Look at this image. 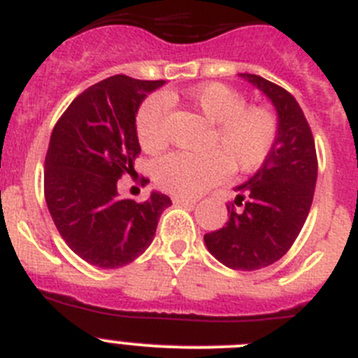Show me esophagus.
Returning a JSON list of instances; mask_svg holds the SVG:
<instances>
[{"label": "esophagus", "mask_w": 358, "mask_h": 358, "mask_svg": "<svg viewBox=\"0 0 358 358\" xmlns=\"http://www.w3.org/2000/svg\"><path fill=\"white\" fill-rule=\"evenodd\" d=\"M173 204H181V206H195V199L173 197Z\"/></svg>", "instance_id": "34e87169"}]
</instances>
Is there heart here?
Instances as JSON below:
<instances>
[{"label":"heart","instance_id":"obj_1","mask_svg":"<svg viewBox=\"0 0 358 358\" xmlns=\"http://www.w3.org/2000/svg\"><path fill=\"white\" fill-rule=\"evenodd\" d=\"M173 94L147 98L136 113L134 129L145 152L166 145V102ZM185 100L210 123L206 154L172 152L154 164V181L161 189L195 197L220 181L226 172H252L265 163L278 136V118L264 106H248L238 91L224 84H202L186 91Z\"/></svg>","mask_w":358,"mask_h":358}]
</instances>
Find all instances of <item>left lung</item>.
<instances>
[{
    "instance_id": "left-lung-1",
    "label": "left lung",
    "mask_w": 358,
    "mask_h": 358,
    "mask_svg": "<svg viewBox=\"0 0 358 358\" xmlns=\"http://www.w3.org/2000/svg\"><path fill=\"white\" fill-rule=\"evenodd\" d=\"M256 85L278 113L273 150L248 182L236 186L224 227L204 235L211 255L235 271H256L285 255L303 229L314 201L317 154L314 136L296 98L274 82L240 73ZM235 206H242L236 212Z\"/></svg>"
}]
</instances>
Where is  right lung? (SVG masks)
<instances>
[{
	"label": "right lung",
	"instance_id": "1",
	"mask_svg": "<svg viewBox=\"0 0 358 358\" xmlns=\"http://www.w3.org/2000/svg\"><path fill=\"white\" fill-rule=\"evenodd\" d=\"M163 84L109 77L78 94L53 127L44 159V199L68 248L87 264L118 268L134 262L172 204L159 192L143 202L118 195V179L134 173L141 152L136 113L147 93Z\"/></svg>",
	"mask_w": 358,
	"mask_h": 358
}]
</instances>
